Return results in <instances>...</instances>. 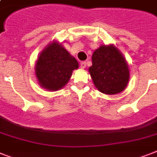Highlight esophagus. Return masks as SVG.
<instances>
[{
  "label": "esophagus",
  "instance_id": "obj_1",
  "mask_svg": "<svg viewBox=\"0 0 157 157\" xmlns=\"http://www.w3.org/2000/svg\"><path fill=\"white\" fill-rule=\"evenodd\" d=\"M80 67H81V69H85L86 67V62H81V64H80Z\"/></svg>",
  "mask_w": 157,
  "mask_h": 157
}]
</instances>
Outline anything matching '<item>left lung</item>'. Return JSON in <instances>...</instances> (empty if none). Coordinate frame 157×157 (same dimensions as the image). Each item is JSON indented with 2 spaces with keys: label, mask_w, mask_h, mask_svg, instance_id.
<instances>
[{
  "label": "left lung",
  "mask_w": 157,
  "mask_h": 157,
  "mask_svg": "<svg viewBox=\"0 0 157 157\" xmlns=\"http://www.w3.org/2000/svg\"><path fill=\"white\" fill-rule=\"evenodd\" d=\"M89 71L96 88L106 94L122 92L129 80L128 63L114 45H103L94 50Z\"/></svg>",
  "instance_id": "1"
}]
</instances>
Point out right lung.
I'll return each instance as SVG.
<instances>
[{
  "label": "right lung",
  "mask_w": 157,
  "mask_h": 157,
  "mask_svg": "<svg viewBox=\"0 0 157 157\" xmlns=\"http://www.w3.org/2000/svg\"><path fill=\"white\" fill-rule=\"evenodd\" d=\"M78 62L67 51L61 44L54 40L38 56L35 73L38 83L50 91L62 89L68 82Z\"/></svg>",
  "instance_id": "add662e5"
}]
</instances>
